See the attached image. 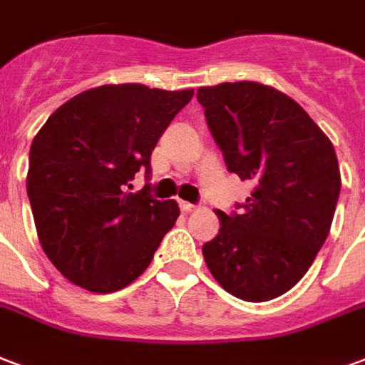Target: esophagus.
<instances>
[{"label": "esophagus", "instance_id": "obj_1", "mask_svg": "<svg viewBox=\"0 0 365 365\" xmlns=\"http://www.w3.org/2000/svg\"><path fill=\"white\" fill-rule=\"evenodd\" d=\"M180 209L183 210V212H193V210L197 209L195 205L187 203V201H180Z\"/></svg>", "mask_w": 365, "mask_h": 365}]
</instances>
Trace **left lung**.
Segmentation results:
<instances>
[{"label":"left lung","mask_w":365,"mask_h":365,"mask_svg":"<svg viewBox=\"0 0 365 365\" xmlns=\"http://www.w3.org/2000/svg\"><path fill=\"white\" fill-rule=\"evenodd\" d=\"M197 100L226 168L253 183L240 215L217 210L205 263L245 302L279 298L325 244L341 193L333 143L296 100L255 81L201 86Z\"/></svg>","instance_id":"1"}]
</instances>
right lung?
<instances>
[{
    "label": "right lung",
    "mask_w": 365,
    "mask_h": 365,
    "mask_svg": "<svg viewBox=\"0 0 365 365\" xmlns=\"http://www.w3.org/2000/svg\"><path fill=\"white\" fill-rule=\"evenodd\" d=\"M193 88L102 85L53 112L31 145L26 193L42 250L67 280L88 292L121 290L150 265L180 217L131 180Z\"/></svg>",
    "instance_id": "1"
}]
</instances>
